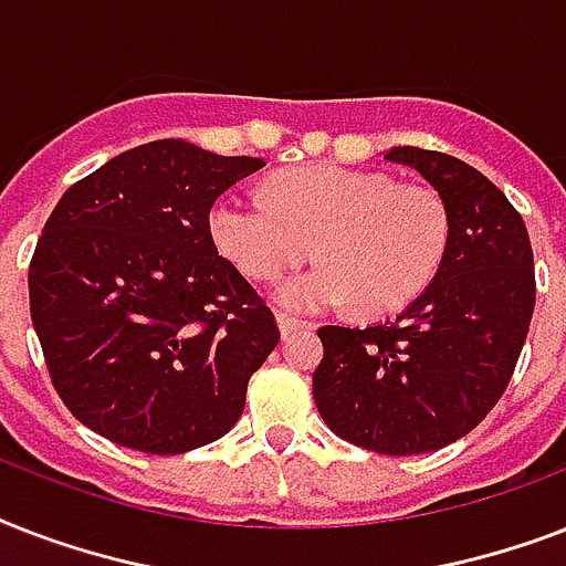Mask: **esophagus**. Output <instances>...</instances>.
<instances>
[{
    "mask_svg": "<svg viewBox=\"0 0 566 566\" xmlns=\"http://www.w3.org/2000/svg\"><path fill=\"white\" fill-rule=\"evenodd\" d=\"M275 323H279V332H282V337H291L293 332H300V328H308L302 319L291 317V314H284V311H279L275 314Z\"/></svg>",
    "mask_w": 566,
    "mask_h": 566,
    "instance_id": "34e87169",
    "label": "esophagus"
}]
</instances>
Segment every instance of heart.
<instances>
[{
    "instance_id": "obj_1",
    "label": "heart",
    "mask_w": 566,
    "mask_h": 566,
    "mask_svg": "<svg viewBox=\"0 0 566 566\" xmlns=\"http://www.w3.org/2000/svg\"><path fill=\"white\" fill-rule=\"evenodd\" d=\"M213 247L252 282H279L314 252L323 264L279 287L291 311L353 302L390 314L434 279L449 243L447 205L431 188L378 170L305 164L275 172L270 202L220 196L208 211Z\"/></svg>"
}]
</instances>
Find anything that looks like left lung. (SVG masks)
Returning <instances> with one entry per match:
<instances>
[{
  "instance_id": "8db88e82",
  "label": "left lung",
  "mask_w": 566,
  "mask_h": 566,
  "mask_svg": "<svg viewBox=\"0 0 566 566\" xmlns=\"http://www.w3.org/2000/svg\"><path fill=\"white\" fill-rule=\"evenodd\" d=\"M385 161L438 190L447 252L394 323L319 328L314 402L337 438L420 455L464 438L505 394L535 311V258L523 217L475 167L417 146H394Z\"/></svg>"
}]
</instances>
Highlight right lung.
<instances>
[{"label":"right lung","mask_w":566,"mask_h":566,"mask_svg":"<svg viewBox=\"0 0 566 566\" xmlns=\"http://www.w3.org/2000/svg\"><path fill=\"white\" fill-rule=\"evenodd\" d=\"M261 167L170 137L61 196L29 266L31 323L57 396L87 429L181 455L240 420L279 326L217 255L208 211Z\"/></svg>","instance_id":"right-lung-1"}]
</instances>
